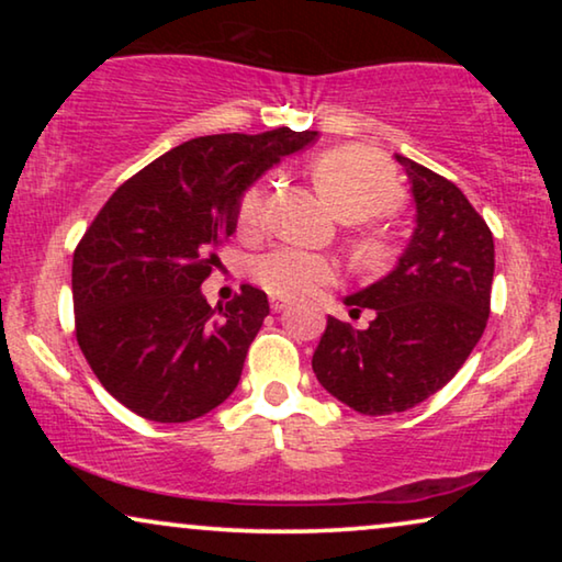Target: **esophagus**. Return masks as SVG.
<instances>
[{"mask_svg": "<svg viewBox=\"0 0 562 562\" xmlns=\"http://www.w3.org/2000/svg\"><path fill=\"white\" fill-rule=\"evenodd\" d=\"M286 306H289V302H286V299H271V310L273 312H283V310H286Z\"/></svg>", "mask_w": 562, "mask_h": 562, "instance_id": "1", "label": "esophagus"}]
</instances>
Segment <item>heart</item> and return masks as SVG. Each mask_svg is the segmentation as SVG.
<instances>
[{
	"mask_svg": "<svg viewBox=\"0 0 562 562\" xmlns=\"http://www.w3.org/2000/svg\"><path fill=\"white\" fill-rule=\"evenodd\" d=\"M314 183L319 194L345 222H363L394 212L402 204V183L394 168L379 153L356 148L329 150L314 164ZM266 214V189L256 183L245 191L237 206V225L243 233H258ZM363 256H381L375 240L363 243ZM252 276L268 294L283 299L310 296L335 281V263L319 252L299 248H273L252 263Z\"/></svg>",
	"mask_w": 562,
	"mask_h": 562,
	"instance_id": "1",
	"label": "heart"
}]
</instances>
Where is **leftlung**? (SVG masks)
Listing matches in <instances>:
<instances>
[{
	"label": "left lung",
	"mask_w": 562,
	"mask_h": 562,
	"mask_svg": "<svg viewBox=\"0 0 562 562\" xmlns=\"http://www.w3.org/2000/svg\"><path fill=\"white\" fill-rule=\"evenodd\" d=\"M414 229L394 271L345 296L373 310L366 329L327 317L312 356L317 381L368 417L406 412L460 371L486 329L494 235L456 183L398 156Z\"/></svg>",
	"instance_id": "left-lung-1"
}]
</instances>
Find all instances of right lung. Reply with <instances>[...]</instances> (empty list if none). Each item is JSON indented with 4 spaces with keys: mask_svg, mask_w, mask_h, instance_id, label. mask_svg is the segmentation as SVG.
<instances>
[{
    "mask_svg": "<svg viewBox=\"0 0 562 562\" xmlns=\"http://www.w3.org/2000/svg\"><path fill=\"white\" fill-rule=\"evenodd\" d=\"M314 130L206 135L122 183L74 252L76 340L102 386L150 422L204 417L233 394L268 317L266 291L210 306L202 283L245 191Z\"/></svg>",
    "mask_w": 562,
    "mask_h": 562,
    "instance_id": "add662e5",
    "label": "right lung"
}]
</instances>
